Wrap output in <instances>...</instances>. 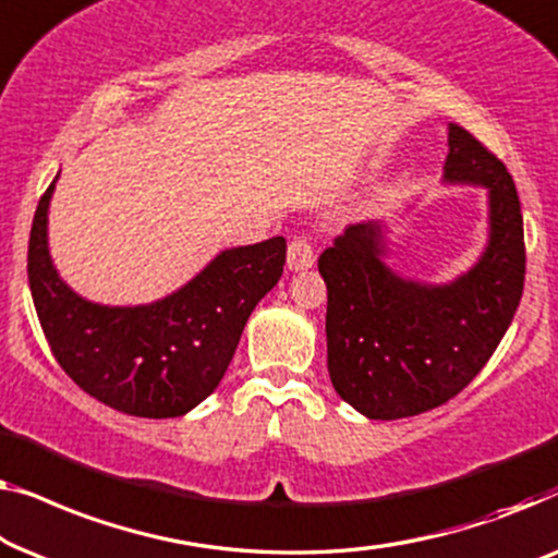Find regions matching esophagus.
I'll return each mask as SVG.
<instances>
[{
    "mask_svg": "<svg viewBox=\"0 0 558 558\" xmlns=\"http://www.w3.org/2000/svg\"><path fill=\"white\" fill-rule=\"evenodd\" d=\"M313 265V242L308 238H295L288 245V268L298 272V270H308Z\"/></svg>",
    "mask_w": 558,
    "mask_h": 558,
    "instance_id": "1",
    "label": "esophagus"
}]
</instances>
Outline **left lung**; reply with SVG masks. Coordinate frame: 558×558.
Instances as JSON below:
<instances>
[{"label": "left lung", "instance_id": "1", "mask_svg": "<svg viewBox=\"0 0 558 558\" xmlns=\"http://www.w3.org/2000/svg\"><path fill=\"white\" fill-rule=\"evenodd\" d=\"M447 146V184L488 186V247L465 276L447 286L399 278L381 260L376 222L349 225L318 257L328 290V374L343 402L368 420L414 417L460 395L521 303L525 245L513 179L458 123Z\"/></svg>", "mask_w": 558, "mask_h": 558}]
</instances>
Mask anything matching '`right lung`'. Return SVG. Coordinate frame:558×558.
Segmentation results:
<instances>
[{
    "label": "right lung",
    "instance_id": "obj_1",
    "mask_svg": "<svg viewBox=\"0 0 558 558\" xmlns=\"http://www.w3.org/2000/svg\"><path fill=\"white\" fill-rule=\"evenodd\" d=\"M52 192L54 182L37 204L27 250L29 290L52 356L85 395L113 410L182 417L222 381L250 313L282 276L286 238L225 250L177 293L111 308L73 293L54 270Z\"/></svg>",
    "mask_w": 558,
    "mask_h": 558
}]
</instances>
